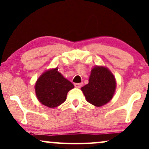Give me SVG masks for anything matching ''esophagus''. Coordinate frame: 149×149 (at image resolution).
Here are the masks:
<instances>
[{
	"label": "esophagus",
	"instance_id": "1",
	"mask_svg": "<svg viewBox=\"0 0 149 149\" xmlns=\"http://www.w3.org/2000/svg\"><path fill=\"white\" fill-rule=\"evenodd\" d=\"M83 85V83H74V87L77 88H81Z\"/></svg>",
	"mask_w": 149,
	"mask_h": 149
}]
</instances>
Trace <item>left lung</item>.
<instances>
[{
	"label": "left lung",
	"instance_id": "8db88e82",
	"mask_svg": "<svg viewBox=\"0 0 149 149\" xmlns=\"http://www.w3.org/2000/svg\"><path fill=\"white\" fill-rule=\"evenodd\" d=\"M116 87V79L111 71L104 66H97L91 70L89 83L81 91L88 102L101 107L111 100Z\"/></svg>",
	"mask_w": 149,
	"mask_h": 149
}]
</instances>
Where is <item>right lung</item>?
Listing matches in <instances>:
<instances>
[{"instance_id":"obj_1","label":"right lung","mask_w":149,"mask_h":149,"mask_svg":"<svg viewBox=\"0 0 149 149\" xmlns=\"http://www.w3.org/2000/svg\"><path fill=\"white\" fill-rule=\"evenodd\" d=\"M58 68L44 72L36 81V94L42 104L53 108L61 105L74 85L58 71Z\"/></svg>"}]
</instances>
